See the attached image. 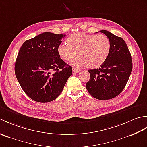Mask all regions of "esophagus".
I'll return each mask as SVG.
<instances>
[{
    "label": "esophagus",
    "instance_id": "obj_1",
    "mask_svg": "<svg viewBox=\"0 0 147 147\" xmlns=\"http://www.w3.org/2000/svg\"><path fill=\"white\" fill-rule=\"evenodd\" d=\"M80 69H77V68H75V67H73V71L74 72V73H79V72H80Z\"/></svg>",
    "mask_w": 147,
    "mask_h": 147
}]
</instances>
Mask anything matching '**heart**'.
<instances>
[{"mask_svg": "<svg viewBox=\"0 0 147 147\" xmlns=\"http://www.w3.org/2000/svg\"><path fill=\"white\" fill-rule=\"evenodd\" d=\"M67 42L68 45L61 43L57 46V54L62 61H68L77 53L78 57L70 62L75 67H100L107 60L111 50L110 40L104 35L77 33L69 36Z\"/></svg>", "mask_w": 147, "mask_h": 147, "instance_id": "b5f03b06", "label": "heart"}]
</instances>
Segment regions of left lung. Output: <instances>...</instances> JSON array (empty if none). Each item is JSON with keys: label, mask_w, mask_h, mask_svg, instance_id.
Masks as SVG:
<instances>
[{"label": "left lung", "mask_w": 147, "mask_h": 147, "mask_svg": "<svg viewBox=\"0 0 147 147\" xmlns=\"http://www.w3.org/2000/svg\"><path fill=\"white\" fill-rule=\"evenodd\" d=\"M100 32L105 34L110 40V52L100 67L88 70L90 78L86 88L95 98L109 100L120 94L125 87L132 71V58L121 37L106 30Z\"/></svg>", "instance_id": "8db88e82"}]
</instances>
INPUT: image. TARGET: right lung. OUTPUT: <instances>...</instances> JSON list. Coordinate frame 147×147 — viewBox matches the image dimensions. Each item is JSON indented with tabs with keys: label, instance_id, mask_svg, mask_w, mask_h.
Returning a JSON list of instances; mask_svg holds the SVG:
<instances>
[{
	"label": "right lung",
	"instance_id": "obj_1",
	"mask_svg": "<svg viewBox=\"0 0 147 147\" xmlns=\"http://www.w3.org/2000/svg\"><path fill=\"white\" fill-rule=\"evenodd\" d=\"M65 36L45 32L21 47L15 74L24 93L33 100L47 103L57 98L72 75V67L59 58L57 52Z\"/></svg>",
	"mask_w": 147,
	"mask_h": 147
}]
</instances>
